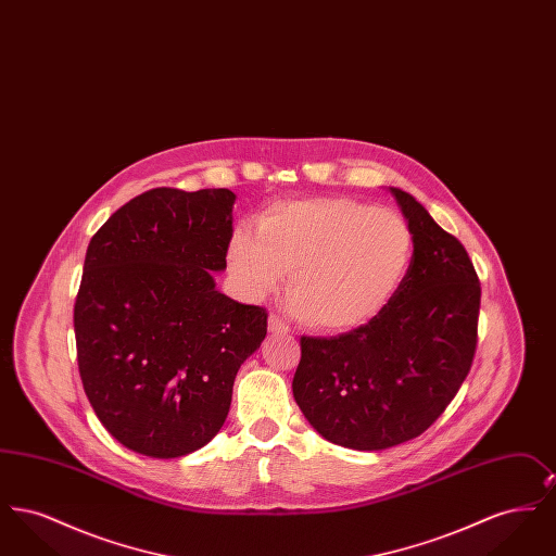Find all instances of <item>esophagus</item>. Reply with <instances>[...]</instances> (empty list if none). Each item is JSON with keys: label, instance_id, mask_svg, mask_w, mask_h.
<instances>
[{"label": "esophagus", "instance_id": "1", "mask_svg": "<svg viewBox=\"0 0 556 556\" xmlns=\"http://www.w3.org/2000/svg\"><path fill=\"white\" fill-rule=\"evenodd\" d=\"M268 331L270 333H290V325L277 315H270L268 317Z\"/></svg>", "mask_w": 556, "mask_h": 556}]
</instances>
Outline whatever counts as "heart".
Returning <instances> with one entry per match:
<instances>
[{
    "mask_svg": "<svg viewBox=\"0 0 556 556\" xmlns=\"http://www.w3.org/2000/svg\"><path fill=\"white\" fill-rule=\"evenodd\" d=\"M413 250V231L397 212L354 198H313L268 206L256 236L236 229L227 261L250 300L277 290L290 273L298 317L320 331H350L392 302Z\"/></svg>",
    "mask_w": 556,
    "mask_h": 556,
    "instance_id": "1",
    "label": "heart"
}]
</instances>
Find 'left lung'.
Here are the masks:
<instances>
[{"instance_id":"1","label":"left lung","mask_w":556,"mask_h":556,"mask_svg":"<svg viewBox=\"0 0 556 556\" xmlns=\"http://www.w3.org/2000/svg\"><path fill=\"white\" fill-rule=\"evenodd\" d=\"M415 239L392 302L338 338H300L293 397L318 433L352 450L421 435L469 375L481 283L465 245L406 191L392 187Z\"/></svg>"}]
</instances>
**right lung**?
Masks as SVG:
<instances>
[{
    "mask_svg": "<svg viewBox=\"0 0 556 556\" xmlns=\"http://www.w3.org/2000/svg\"><path fill=\"white\" fill-rule=\"evenodd\" d=\"M229 189L156 187L89 241L75 300L80 381L123 446L177 458L225 424L241 363L266 336L263 306L216 291L233 236Z\"/></svg>",
    "mask_w": 556,
    "mask_h": 556,
    "instance_id": "right-lung-1",
    "label": "right lung"
}]
</instances>
